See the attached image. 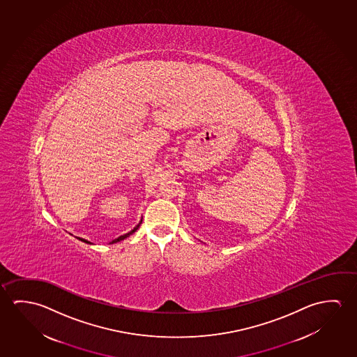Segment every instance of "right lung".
I'll return each mask as SVG.
<instances>
[{
  "mask_svg": "<svg viewBox=\"0 0 357 357\" xmlns=\"http://www.w3.org/2000/svg\"><path fill=\"white\" fill-rule=\"evenodd\" d=\"M142 220L139 222V224L138 225H135V228L132 229L129 233H127V234L121 235V236H118L117 239L112 240L111 243L109 244H114V243H118V241H121V240H124L126 238H128L129 235L133 234L135 233V230L141 227ZM77 239L81 240V241H83V243H87V244H92L91 241H88V240L82 239V238H77Z\"/></svg>",
  "mask_w": 357,
  "mask_h": 357,
  "instance_id": "add662e5",
  "label": "right lung"
}]
</instances>
